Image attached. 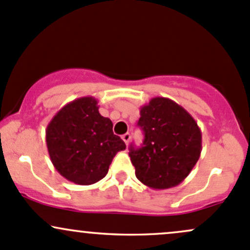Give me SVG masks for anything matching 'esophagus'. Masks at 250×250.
Wrapping results in <instances>:
<instances>
[{
    "mask_svg": "<svg viewBox=\"0 0 250 250\" xmlns=\"http://www.w3.org/2000/svg\"><path fill=\"white\" fill-rule=\"evenodd\" d=\"M122 138H123V141L125 142V144H126V146H127V144H128V142H130V138H131L130 133H125V135H123V136H122Z\"/></svg>",
    "mask_w": 250,
    "mask_h": 250,
    "instance_id": "34e87169",
    "label": "esophagus"
}]
</instances>
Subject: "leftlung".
Instances as JSON below:
<instances>
[{
  "instance_id": "8db88e82",
  "label": "left lung",
  "mask_w": 250,
  "mask_h": 250,
  "mask_svg": "<svg viewBox=\"0 0 250 250\" xmlns=\"http://www.w3.org/2000/svg\"><path fill=\"white\" fill-rule=\"evenodd\" d=\"M141 147L131 144L128 156L136 176L154 189L178 186L188 176L201 152V131L184 107L168 98H152L141 107Z\"/></svg>"
}]
</instances>
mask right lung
<instances>
[{"label":"right lung","mask_w":250,"mask_h":250,"mask_svg":"<svg viewBox=\"0 0 250 250\" xmlns=\"http://www.w3.org/2000/svg\"><path fill=\"white\" fill-rule=\"evenodd\" d=\"M46 146L56 170L77 185L104 179L117 152L126 149L124 141L113 133L111 119L99 113L93 96L62 107L46 127Z\"/></svg>","instance_id":"obj_1"}]
</instances>
